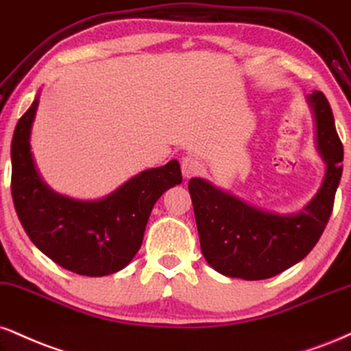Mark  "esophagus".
Wrapping results in <instances>:
<instances>
[{
  "mask_svg": "<svg viewBox=\"0 0 351 351\" xmlns=\"http://www.w3.org/2000/svg\"><path fill=\"white\" fill-rule=\"evenodd\" d=\"M181 171H183L184 178H193V176H199L204 171V165H202L196 157H184L181 160Z\"/></svg>",
  "mask_w": 351,
  "mask_h": 351,
  "instance_id": "obj_1",
  "label": "esophagus"
}]
</instances>
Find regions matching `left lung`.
Segmentation results:
<instances>
[{
  "label": "left lung",
  "instance_id": "8db88e82",
  "mask_svg": "<svg viewBox=\"0 0 351 351\" xmlns=\"http://www.w3.org/2000/svg\"><path fill=\"white\" fill-rule=\"evenodd\" d=\"M317 147L327 163L319 193L294 216H276L219 191L204 180H189L201 252L216 271L247 281L276 276L309 253L330 219L343 170V145L324 93L309 96Z\"/></svg>",
  "mask_w": 351,
  "mask_h": 351
}]
</instances>
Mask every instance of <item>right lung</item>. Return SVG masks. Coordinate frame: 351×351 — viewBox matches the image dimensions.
<instances>
[{"label": "right lung", "instance_id": "add662e5", "mask_svg": "<svg viewBox=\"0 0 351 351\" xmlns=\"http://www.w3.org/2000/svg\"><path fill=\"white\" fill-rule=\"evenodd\" d=\"M36 99L23 114L11 143V193L24 230L50 260L84 276H106L128 267L141 248L152 208L181 183L180 163L152 168L99 201H75L42 183L31 157L29 135Z\"/></svg>", "mask_w": 351, "mask_h": 351}]
</instances>
